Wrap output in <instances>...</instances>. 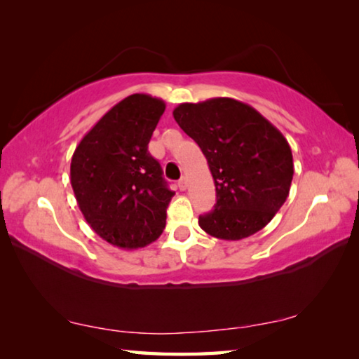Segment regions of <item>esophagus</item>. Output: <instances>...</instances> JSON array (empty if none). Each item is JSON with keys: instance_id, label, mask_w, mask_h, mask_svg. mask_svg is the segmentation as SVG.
Masks as SVG:
<instances>
[{"instance_id": "34e87169", "label": "esophagus", "mask_w": 359, "mask_h": 359, "mask_svg": "<svg viewBox=\"0 0 359 359\" xmlns=\"http://www.w3.org/2000/svg\"><path fill=\"white\" fill-rule=\"evenodd\" d=\"M179 188H180V190L182 191H184V190H187V187H188V179L187 177H182L180 180H179Z\"/></svg>"}]
</instances>
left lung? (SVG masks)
Here are the masks:
<instances>
[{
  "label": "left lung",
  "mask_w": 359,
  "mask_h": 359,
  "mask_svg": "<svg viewBox=\"0 0 359 359\" xmlns=\"http://www.w3.org/2000/svg\"><path fill=\"white\" fill-rule=\"evenodd\" d=\"M172 115L203 150L215 182L217 204L199 215V226L223 241L263 229L287 201L293 180V155L282 133L233 98L182 102Z\"/></svg>",
  "instance_id": "8db88e82"
}]
</instances>
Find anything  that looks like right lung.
I'll return each mask as SVG.
<instances>
[{
    "label": "right lung",
    "mask_w": 359,
    "mask_h": 359,
    "mask_svg": "<svg viewBox=\"0 0 359 359\" xmlns=\"http://www.w3.org/2000/svg\"><path fill=\"white\" fill-rule=\"evenodd\" d=\"M166 104L135 93L117 102L82 137L71 160L79 209L101 239L125 250L160 238L174 196L149 142Z\"/></svg>",
    "instance_id": "obj_1"
}]
</instances>
